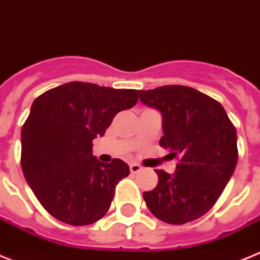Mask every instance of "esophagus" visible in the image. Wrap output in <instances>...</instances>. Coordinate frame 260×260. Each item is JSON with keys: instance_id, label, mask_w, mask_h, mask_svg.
<instances>
[{"instance_id": "esophagus-1", "label": "esophagus", "mask_w": 260, "mask_h": 260, "mask_svg": "<svg viewBox=\"0 0 260 260\" xmlns=\"http://www.w3.org/2000/svg\"><path fill=\"white\" fill-rule=\"evenodd\" d=\"M129 170L132 174H138L142 171V166H140V165H138V163H131Z\"/></svg>"}]
</instances>
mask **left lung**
Here are the masks:
<instances>
[{
  "label": "left lung",
  "mask_w": 260,
  "mask_h": 260,
  "mask_svg": "<svg viewBox=\"0 0 260 260\" xmlns=\"http://www.w3.org/2000/svg\"><path fill=\"white\" fill-rule=\"evenodd\" d=\"M144 105L159 110V144L178 159L175 173L155 170L158 185L143 198L155 217L185 224L216 204L238 163V136L220 102L193 87L169 85L139 90Z\"/></svg>",
  "instance_id": "8db88e82"
}]
</instances>
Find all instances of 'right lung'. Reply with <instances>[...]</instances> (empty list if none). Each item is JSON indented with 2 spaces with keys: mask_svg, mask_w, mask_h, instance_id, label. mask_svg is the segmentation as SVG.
Listing matches in <instances>:
<instances>
[{
  "mask_svg": "<svg viewBox=\"0 0 260 260\" xmlns=\"http://www.w3.org/2000/svg\"><path fill=\"white\" fill-rule=\"evenodd\" d=\"M138 90L69 82L39 95L21 129V167L44 209L70 225H89L108 212L114 187L129 174L121 159L93 156L118 112L138 102Z\"/></svg>",
  "mask_w": 260,
  "mask_h": 260,
  "instance_id": "right-lung-1",
  "label": "right lung"
}]
</instances>
